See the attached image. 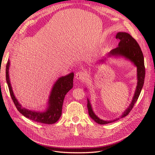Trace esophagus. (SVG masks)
Returning <instances> with one entry per match:
<instances>
[{
    "instance_id": "obj_1",
    "label": "esophagus",
    "mask_w": 155,
    "mask_h": 155,
    "mask_svg": "<svg viewBox=\"0 0 155 155\" xmlns=\"http://www.w3.org/2000/svg\"><path fill=\"white\" fill-rule=\"evenodd\" d=\"M76 78L80 81H84L85 79V74L82 72H78L76 74Z\"/></svg>"
}]
</instances>
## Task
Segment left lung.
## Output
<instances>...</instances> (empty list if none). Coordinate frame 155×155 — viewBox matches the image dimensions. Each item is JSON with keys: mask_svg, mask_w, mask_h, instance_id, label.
<instances>
[{"mask_svg": "<svg viewBox=\"0 0 155 155\" xmlns=\"http://www.w3.org/2000/svg\"><path fill=\"white\" fill-rule=\"evenodd\" d=\"M116 38L120 40L118 47L110 51L107 54V58H110L112 56H120L132 62V64L137 68V84L133 98H132L129 107L124 110L122 115L120 117V118H115L113 120L107 121L99 118L93 112V110L89 99H87V107L89 115L95 122L100 124H106L108 123H113L117 121L120 118L125 117L126 115H127L130 112V110L132 109V108H133L136 101H137L144 83L145 75L144 58L142 51L138 43L130 34L123 32H118L116 35ZM107 58H104L103 59H101L99 63H104L105 61L107 59Z\"/></svg>", "mask_w": 155, "mask_h": 155, "instance_id": "8db88e82", "label": "left lung"}]
</instances>
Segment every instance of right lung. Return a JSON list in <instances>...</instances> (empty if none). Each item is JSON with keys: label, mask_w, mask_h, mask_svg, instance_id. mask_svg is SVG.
Wrapping results in <instances>:
<instances>
[{"label": "right lung", "mask_w": 155, "mask_h": 155, "mask_svg": "<svg viewBox=\"0 0 155 155\" xmlns=\"http://www.w3.org/2000/svg\"><path fill=\"white\" fill-rule=\"evenodd\" d=\"M10 65V62L8 59L6 65V81L10 96L18 111L25 117L35 122L51 124L58 121L62 115V108L65 96L73 87L74 73L71 72L67 75L59 78L52 87L46 109L42 112L34 111L22 107L16 98L9 77Z\"/></svg>", "instance_id": "right-lung-1"}]
</instances>
